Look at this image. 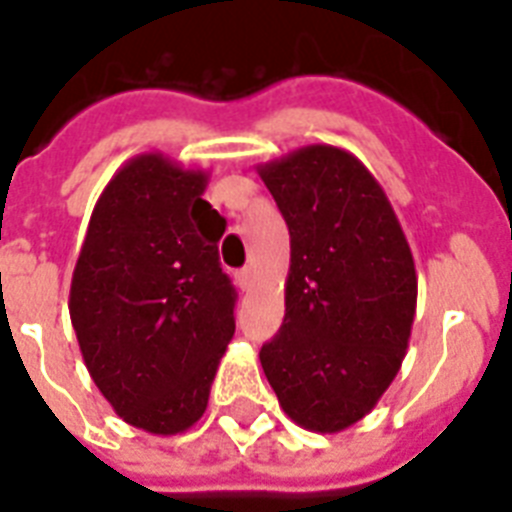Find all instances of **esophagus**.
I'll use <instances>...</instances> for the list:
<instances>
[{
    "mask_svg": "<svg viewBox=\"0 0 512 512\" xmlns=\"http://www.w3.org/2000/svg\"><path fill=\"white\" fill-rule=\"evenodd\" d=\"M252 284H255V273H252V268L239 270V286H242L244 292H249V289H252Z\"/></svg>",
    "mask_w": 512,
    "mask_h": 512,
    "instance_id": "obj_1",
    "label": "esophagus"
}]
</instances>
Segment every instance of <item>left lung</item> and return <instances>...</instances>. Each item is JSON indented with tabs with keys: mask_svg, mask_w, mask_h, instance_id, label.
I'll list each match as a JSON object with an SVG mask.
<instances>
[{
	"mask_svg": "<svg viewBox=\"0 0 512 512\" xmlns=\"http://www.w3.org/2000/svg\"><path fill=\"white\" fill-rule=\"evenodd\" d=\"M292 239L286 315L260 350L278 405L318 434L371 413L405 360L418 276L392 202L347 149L257 165Z\"/></svg>",
	"mask_w": 512,
	"mask_h": 512,
	"instance_id": "1",
	"label": "left lung"
}]
</instances>
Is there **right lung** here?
I'll return each mask as SVG.
<instances>
[{
  "mask_svg": "<svg viewBox=\"0 0 512 512\" xmlns=\"http://www.w3.org/2000/svg\"><path fill=\"white\" fill-rule=\"evenodd\" d=\"M207 181L160 152L131 157L99 194L70 281L89 376L123 421L157 436L202 418L236 328Z\"/></svg>",
  "mask_w": 512,
  "mask_h": 512,
  "instance_id": "add662e5",
  "label": "right lung"
}]
</instances>
